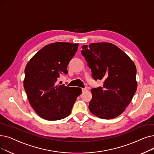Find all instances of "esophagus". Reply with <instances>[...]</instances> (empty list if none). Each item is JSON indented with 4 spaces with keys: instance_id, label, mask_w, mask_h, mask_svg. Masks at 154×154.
<instances>
[{
    "instance_id": "esophagus-1",
    "label": "esophagus",
    "mask_w": 154,
    "mask_h": 154,
    "mask_svg": "<svg viewBox=\"0 0 154 154\" xmlns=\"http://www.w3.org/2000/svg\"><path fill=\"white\" fill-rule=\"evenodd\" d=\"M87 90H88V89H87L86 88H82V92H85V91H86Z\"/></svg>"
}]
</instances>
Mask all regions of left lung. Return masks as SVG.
<instances>
[{
    "mask_svg": "<svg viewBox=\"0 0 154 154\" xmlns=\"http://www.w3.org/2000/svg\"><path fill=\"white\" fill-rule=\"evenodd\" d=\"M84 57L92 77L103 80V87L91 89L90 111L105 119H113L125 111L137 89L136 66L118 46L109 43L83 45Z\"/></svg>",
    "mask_w": 154,
    "mask_h": 154,
    "instance_id": "obj_1",
    "label": "left lung"
}]
</instances>
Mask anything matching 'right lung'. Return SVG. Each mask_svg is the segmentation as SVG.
Returning a JSON list of instances; mask_svg holds the SVG:
<instances>
[{
	"label": "right lung",
	"instance_id": "1",
	"mask_svg": "<svg viewBox=\"0 0 154 154\" xmlns=\"http://www.w3.org/2000/svg\"><path fill=\"white\" fill-rule=\"evenodd\" d=\"M78 43L57 42L46 45L33 56L25 68L24 88L29 102L43 119L54 121L67 117L82 89L57 85L60 73L75 55Z\"/></svg>",
	"mask_w": 154,
	"mask_h": 154
}]
</instances>
